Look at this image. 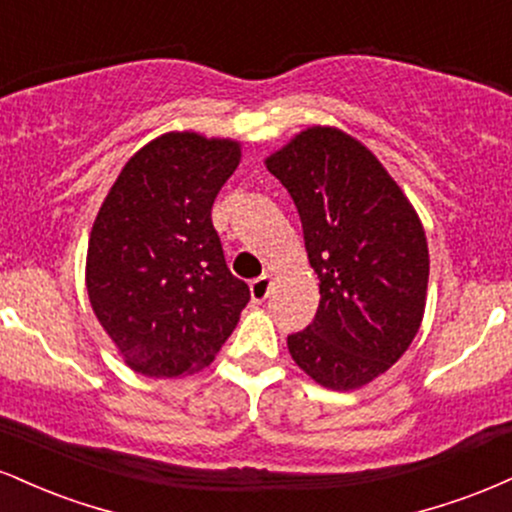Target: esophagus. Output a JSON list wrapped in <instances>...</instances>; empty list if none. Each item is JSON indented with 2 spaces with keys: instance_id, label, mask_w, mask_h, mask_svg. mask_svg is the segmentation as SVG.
I'll return each mask as SVG.
<instances>
[{
  "instance_id": "34e87169",
  "label": "esophagus",
  "mask_w": 512,
  "mask_h": 512,
  "mask_svg": "<svg viewBox=\"0 0 512 512\" xmlns=\"http://www.w3.org/2000/svg\"><path fill=\"white\" fill-rule=\"evenodd\" d=\"M269 289H272V276H269V274L257 276V279L250 284V296H252V301L262 303L264 298L269 296Z\"/></svg>"
}]
</instances>
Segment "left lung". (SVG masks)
Returning <instances> with one entry per match:
<instances>
[{"instance_id":"obj_1","label":"left lung","mask_w":512,"mask_h":512,"mask_svg":"<svg viewBox=\"0 0 512 512\" xmlns=\"http://www.w3.org/2000/svg\"><path fill=\"white\" fill-rule=\"evenodd\" d=\"M303 223L320 305L291 358L317 385L358 390L409 349L424 320L428 243L419 214L358 139L308 127L267 158Z\"/></svg>"}]
</instances>
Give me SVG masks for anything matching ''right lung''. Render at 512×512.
Segmentation results:
<instances>
[{
  "mask_svg": "<svg viewBox=\"0 0 512 512\" xmlns=\"http://www.w3.org/2000/svg\"><path fill=\"white\" fill-rule=\"evenodd\" d=\"M240 144L168 132L117 175L88 238L86 291L125 363L149 378L209 366L250 301L226 267L211 207Z\"/></svg>",
  "mask_w": 512,
  "mask_h": 512,
  "instance_id": "obj_1",
  "label": "right lung"
}]
</instances>
